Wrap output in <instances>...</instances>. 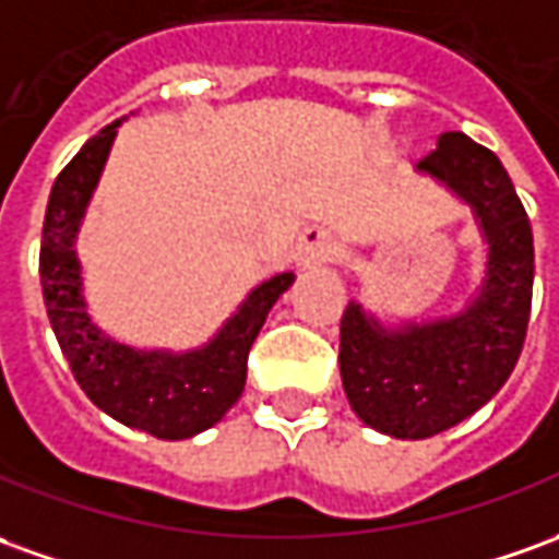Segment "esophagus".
<instances>
[{"label":"esophagus","mask_w":559,"mask_h":559,"mask_svg":"<svg viewBox=\"0 0 559 559\" xmlns=\"http://www.w3.org/2000/svg\"><path fill=\"white\" fill-rule=\"evenodd\" d=\"M298 252H301L304 264H322V261H331V255H334V237H331V230H304L301 242H298Z\"/></svg>","instance_id":"esophagus-1"}]
</instances>
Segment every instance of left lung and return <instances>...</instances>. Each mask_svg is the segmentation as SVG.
<instances>
[{"instance_id":"left-lung-1","label":"left lung","mask_w":559,"mask_h":559,"mask_svg":"<svg viewBox=\"0 0 559 559\" xmlns=\"http://www.w3.org/2000/svg\"><path fill=\"white\" fill-rule=\"evenodd\" d=\"M472 206L487 264L460 313L383 325L359 301L341 319V377L356 417L392 438H432L490 402L521 359L533 304V228L502 160L465 133H441L417 164Z\"/></svg>"}]
</instances>
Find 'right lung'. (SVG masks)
<instances>
[{"mask_svg":"<svg viewBox=\"0 0 559 559\" xmlns=\"http://www.w3.org/2000/svg\"><path fill=\"white\" fill-rule=\"evenodd\" d=\"M121 121L84 142L53 182L38 252L41 295L57 344L84 395L130 429L182 441L213 429L237 404L249 349L276 298L295 283V273H276L252 288L213 341L198 349H136L96 329L84 304L75 240Z\"/></svg>","mask_w":559,"mask_h":559,"instance_id":"right-lung-1","label":"right lung"}]
</instances>
